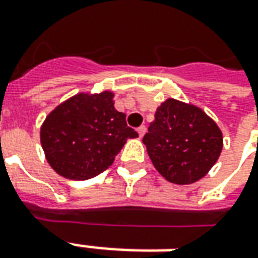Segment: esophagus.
Listing matches in <instances>:
<instances>
[{"mask_svg":"<svg viewBox=\"0 0 258 258\" xmlns=\"http://www.w3.org/2000/svg\"><path fill=\"white\" fill-rule=\"evenodd\" d=\"M137 131H138L140 137H143L144 134H145V131H147V127H145V125H141V127H138V128H137Z\"/></svg>","mask_w":258,"mask_h":258,"instance_id":"34e87169","label":"esophagus"}]
</instances>
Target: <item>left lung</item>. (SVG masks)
I'll return each instance as SVG.
<instances>
[{
  "mask_svg": "<svg viewBox=\"0 0 258 258\" xmlns=\"http://www.w3.org/2000/svg\"><path fill=\"white\" fill-rule=\"evenodd\" d=\"M143 143L166 180L188 185L203 178L223 148L216 122L201 108L169 99L158 107Z\"/></svg>",
  "mask_w": 258,
  "mask_h": 258,
  "instance_id": "8db88e82",
  "label": "left lung"
}]
</instances>
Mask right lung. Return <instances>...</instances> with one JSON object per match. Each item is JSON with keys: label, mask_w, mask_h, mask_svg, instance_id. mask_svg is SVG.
I'll list each match as a JSON object with an SVG mask.
<instances>
[{"label": "right lung", "mask_w": 258, "mask_h": 258, "mask_svg": "<svg viewBox=\"0 0 258 258\" xmlns=\"http://www.w3.org/2000/svg\"><path fill=\"white\" fill-rule=\"evenodd\" d=\"M138 133L113 104V93L78 94L57 106L41 128L46 159L59 175L86 180L113 164L128 138Z\"/></svg>", "instance_id": "right-lung-1"}]
</instances>
